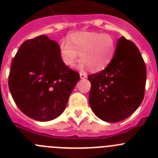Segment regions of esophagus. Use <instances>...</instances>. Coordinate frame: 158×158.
I'll list each match as a JSON object with an SVG mask.
<instances>
[{
	"label": "esophagus",
	"mask_w": 158,
	"mask_h": 158,
	"mask_svg": "<svg viewBox=\"0 0 158 158\" xmlns=\"http://www.w3.org/2000/svg\"><path fill=\"white\" fill-rule=\"evenodd\" d=\"M79 76H80L81 79H85L87 77V75L85 73H79Z\"/></svg>",
	"instance_id": "obj_1"
}]
</instances>
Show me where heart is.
I'll use <instances>...</instances> for the list:
<instances>
[{"mask_svg": "<svg viewBox=\"0 0 158 158\" xmlns=\"http://www.w3.org/2000/svg\"><path fill=\"white\" fill-rule=\"evenodd\" d=\"M116 51V42L111 35L92 31L71 33L67 42L60 47V56L66 66H72L79 54V69L92 72L105 69L111 63Z\"/></svg>", "mask_w": 158, "mask_h": 158, "instance_id": "1", "label": "heart"}]
</instances>
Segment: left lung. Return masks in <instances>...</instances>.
Segmentation results:
<instances>
[{
	"label": "left lung",
	"mask_w": 158,
	"mask_h": 158,
	"mask_svg": "<svg viewBox=\"0 0 158 158\" xmlns=\"http://www.w3.org/2000/svg\"><path fill=\"white\" fill-rule=\"evenodd\" d=\"M147 70L140 51L124 36L119 38L111 63L102 71L89 75V102L94 114L114 123L128 118L142 102Z\"/></svg>",
	"instance_id": "obj_1"
}]
</instances>
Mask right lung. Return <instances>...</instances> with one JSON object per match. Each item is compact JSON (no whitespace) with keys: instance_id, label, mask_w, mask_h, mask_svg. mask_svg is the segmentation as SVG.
<instances>
[{"instance_id":"1","label":"right lung","mask_w":158,"mask_h":158,"mask_svg":"<svg viewBox=\"0 0 158 158\" xmlns=\"http://www.w3.org/2000/svg\"><path fill=\"white\" fill-rule=\"evenodd\" d=\"M79 78L63 63L60 45L41 35L21 44L11 63L8 85L23 114L48 122L63 112Z\"/></svg>"}]
</instances>
